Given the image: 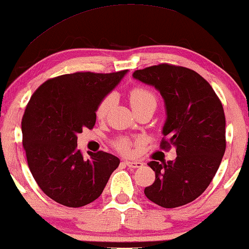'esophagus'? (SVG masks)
<instances>
[{
  "label": "esophagus",
  "mask_w": 249,
  "mask_h": 249,
  "mask_svg": "<svg viewBox=\"0 0 249 249\" xmlns=\"http://www.w3.org/2000/svg\"><path fill=\"white\" fill-rule=\"evenodd\" d=\"M124 163L125 166H128L129 168H138L142 166V163L139 160H124Z\"/></svg>",
  "instance_id": "34e87169"
}]
</instances>
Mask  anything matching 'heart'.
<instances>
[{"label": "heart", "mask_w": 249, "mask_h": 249, "mask_svg": "<svg viewBox=\"0 0 249 249\" xmlns=\"http://www.w3.org/2000/svg\"><path fill=\"white\" fill-rule=\"evenodd\" d=\"M129 99H130L131 106L133 109L136 110V112L145 109V107H155L157 106V96L151 89L143 88V86H135L130 93H129ZM114 101L113 94H107L100 101L98 107H96L95 114L98 119H103L107 116L109 110L112 107ZM114 148H116L119 153L124 155H129L131 153V148L133 142L127 137H120L114 140L112 142Z\"/></svg>", "instance_id": "b5f03b06"}]
</instances>
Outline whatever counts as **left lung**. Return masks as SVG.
Returning <instances> with one entry per match:
<instances>
[{
  "instance_id": "1",
  "label": "left lung",
  "mask_w": 249,
  "mask_h": 249,
  "mask_svg": "<svg viewBox=\"0 0 249 249\" xmlns=\"http://www.w3.org/2000/svg\"><path fill=\"white\" fill-rule=\"evenodd\" d=\"M165 100L167 119L161 149L174 146L178 157L151 160L155 182L145 196L163 208H178L202 194L214 178L226 150V118L211 85L190 68L163 63L133 71Z\"/></svg>"
}]
</instances>
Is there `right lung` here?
I'll return each instance as SVG.
<instances>
[{"label":"right lung","mask_w":249,"mask_h":249,"mask_svg":"<svg viewBox=\"0 0 249 249\" xmlns=\"http://www.w3.org/2000/svg\"><path fill=\"white\" fill-rule=\"evenodd\" d=\"M127 70L76 71L50 78L29 100L22 118L28 166L47 196L70 208L93 202L103 192L119 158L106 151L77 149V133L95 124L96 107Z\"/></svg>","instance_id":"add662e5"}]
</instances>
